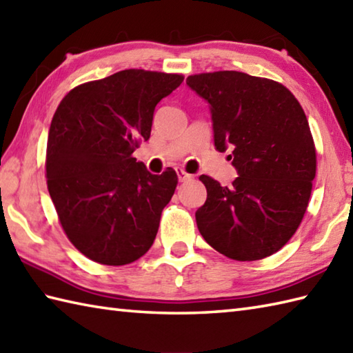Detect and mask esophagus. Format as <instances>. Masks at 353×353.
<instances>
[{
	"mask_svg": "<svg viewBox=\"0 0 353 353\" xmlns=\"http://www.w3.org/2000/svg\"><path fill=\"white\" fill-rule=\"evenodd\" d=\"M177 177H179V182H185V181H190V179H191L192 176L188 174V172H186L185 170L179 168V170H177Z\"/></svg>",
	"mask_w": 353,
	"mask_h": 353,
	"instance_id": "esophagus-1",
	"label": "esophagus"
}]
</instances>
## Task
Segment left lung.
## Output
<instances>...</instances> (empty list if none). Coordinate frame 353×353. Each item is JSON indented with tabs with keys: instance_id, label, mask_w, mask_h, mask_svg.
<instances>
[{
	"instance_id": "8db88e82",
	"label": "left lung",
	"mask_w": 353,
	"mask_h": 353,
	"mask_svg": "<svg viewBox=\"0 0 353 353\" xmlns=\"http://www.w3.org/2000/svg\"><path fill=\"white\" fill-rule=\"evenodd\" d=\"M209 103L214 144L232 150L238 177L221 186L201 174L208 199L197 209L201 236L235 261H258L281 250L302 223L317 159L301 103L274 80L238 71L186 79Z\"/></svg>"
}]
</instances>
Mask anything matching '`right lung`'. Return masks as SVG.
I'll list each match as a JSON object with an SVG mask.
<instances>
[{"label": "right lung", "instance_id": "1", "mask_svg": "<svg viewBox=\"0 0 353 353\" xmlns=\"http://www.w3.org/2000/svg\"><path fill=\"white\" fill-rule=\"evenodd\" d=\"M183 76L124 70L74 88L59 104L47 142V185L66 236L86 258L125 265L152 247L177 186L133 157L148 141L156 104Z\"/></svg>", "mask_w": 353, "mask_h": 353}]
</instances>
